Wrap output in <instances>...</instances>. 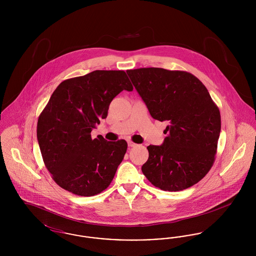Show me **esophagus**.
<instances>
[{
	"instance_id": "1",
	"label": "esophagus",
	"mask_w": 256,
	"mask_h": 256,
	"mask_svg": "<svg viewBox=\"0 0 256 256\" xmlns=\"http://www.w3.org/2000/svg\"><path fill=\"white\" fill-rule=\"evenodd\" d=\"M128 146H136V144H135V143H134V142H132V141H128Z\"/></svg>"
}]
</instances>
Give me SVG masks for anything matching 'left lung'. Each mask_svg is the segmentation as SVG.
<instances>
[{
	"instance_id": "left-lung-1",
	"label": "left lung",
	"mask_w": 256,
	"mask_h": 256,
	"mask_svg": "<svg viewBox=\"0 0 256 256\" xmlns=\"http://www.w3.org/2000/svg\"><path fill=\"white\" fill-rule=\"evenodd\" d=\"M126 73L152 117L169 122L163 144L146 146L148 158L142 166L143 174L164 191L193 186L215 161L220 132L219 108L191 73L154 67Z\"/></svg>"
}]
</instances>
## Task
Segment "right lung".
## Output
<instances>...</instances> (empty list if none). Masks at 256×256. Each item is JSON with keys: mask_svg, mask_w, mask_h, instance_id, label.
Here are the masks:
<instances>
[{"mask_svg": "<svg viewBox=\"0 0 256 256\" xmlns=\"http://www.w3.org/2000/svg\"><path fill=\"white\" fill-rule=\"evenodd\" d=\"M122 90H134L124 71L96 70L63 80L52 94L38 118L37 140L44 164L61 188L91 196L110 186L128 143L92 139L91 132Z\"/></svg>", "mask_w": 256, "mask_h": 256, "instance_id": "1", "label": "right lung"}]
</instances>
